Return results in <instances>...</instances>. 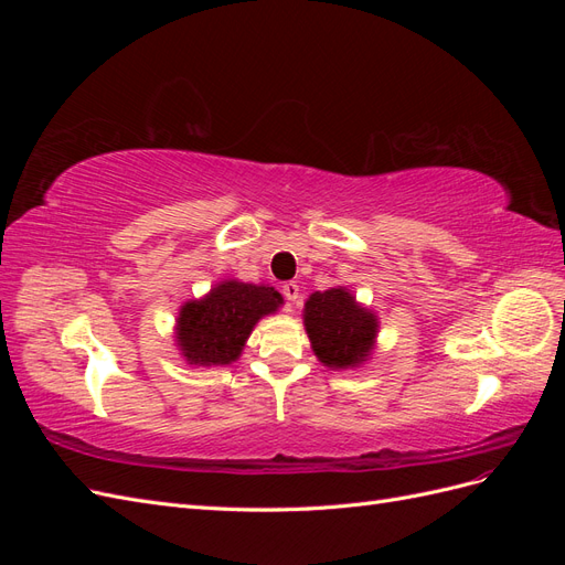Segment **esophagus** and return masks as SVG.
Segmentation results:
<instances>
[{
	"instance_id": "esophagus-1",
	"label": "esophagus",
	"mask_w": 565,
	"mask_h": 565,
	"mask_svg": "<svg viewBox=\"0 0 565 565\" xmlns=\"http://www.w3.org/2000/svg\"><path fill=\"white\" fill-rule=\"evenodd\" d=\"M282 297H285L289 303H295V301L299 299V285H297V282H285V285H282Z\"/></svg>"
}]
</instances>
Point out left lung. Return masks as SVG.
<instances>
[{"mask_svg": "<svg viewBox=\"0 0 565 565\" xmlns=\"http://www.w3.org/2000/svg\"><path fill=\"white\" fill-rule=\"evenodd\" d=\"M303 324L318 361L332 370L363 365L380 330L377 316L344 287L313 292L303 306Z\"/></svg>", "mask_w": 565, "mask_h": 565, "instance_id": "8db88e82", "label": "left lung"}]
</instances>
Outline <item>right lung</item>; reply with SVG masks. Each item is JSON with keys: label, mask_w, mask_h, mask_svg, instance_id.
I'll use <instances>...</instances> for the list:
<instances>
[{"label": "right lung", "mask_w": 565, "mask_h": 565, "mask_svg": "<svg viewBox=\"0 0 565 565\" xmlns=\"http://www.w3.org/2000/svg\"><path fill=\"white\" fill-rule=\"evenodd\" d=\"M276 287L224 280L202 299L185 301L177 318V344L191 365H231L243 353L254 324L276 313Z\"/></svg>", "instance_id": "right-lung-1"}]
</instances>
